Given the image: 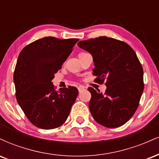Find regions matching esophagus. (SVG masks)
<instances>
[{"instance_id": "obj_1", "label": "esophagus", "mask_w": 159, "mask_h": 159, "mask_svg": "<svg viewBox=\"0 0 159 159\" xmlns=\"http://www.w3.org/2000/svg\"><path fill=\"white\" fill-rule=\"evenodd\" d=\"M78 91H79V92H81L82 90H84L85 87H84V86H79V87H78Z\"/></svg>"}]
</instances>
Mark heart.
Listing matches in <instances>:
<instances>
[{
	"instance_id": "1",
	"label": "heart",
	"mask_w": 159,
	"mask_h": 159,
	"mask_svg": "<svg viewBox=\"0 0 159 159\" xmlns=\"http://www.w3.org/2000/svg\"><path fill=\"white\" fill-rule=\"evenodd\" d=\"M80 54H81V53H80Z\"/></svg>"
}]
</instances>
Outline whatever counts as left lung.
<instances>
[{
	"instance_id": "1",
	"label": "left lung",
	"mask_w": 159,
	"mask_h": 159,
	"mask_svg": "<svg viewBox=\"0 0 159 159\" xmlns=\"http://www.w3.org/2000/svg\"><path fill=\"white\" fill-rule=\"evenodd\" d=\"M78 45L92 55L96 81H106L105 93L88 88L93 117L107 128L124 125L138 108L144 87L143 70L135 52L127 43L107 36L80 41Z\"/></svg>"
}]
</instances>
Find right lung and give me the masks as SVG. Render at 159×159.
I'll return each mask as SVG.
<instances>
[{"mask_svg": "<svg viewBox=\"0 0 159 159\" xmlns=\"http://www.w3.org/2000/svg\"><path fill=\"white\" fill-rule=\"evenodd\" d=\"M78 40L48 36L33 42L20 52L13 75L16 99L36 127L55 129L68 117L78 89L69 86L57 91L52 81Z\"/></svg>", "mask_w": 159, "mask_h": 159, "instance_id": "1", "label": "right lung"}]
</instances>
